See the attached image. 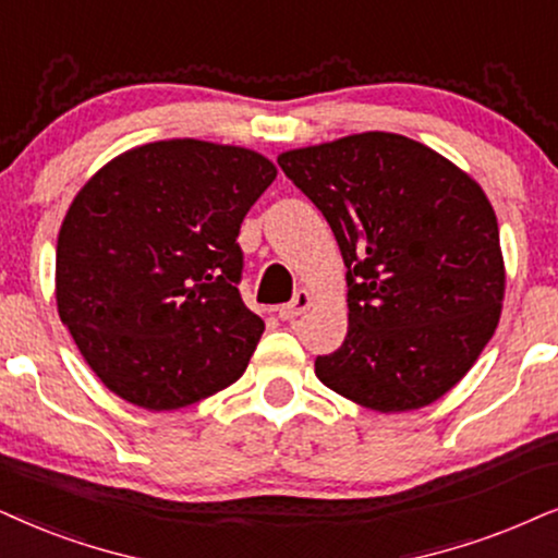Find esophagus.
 <instances>
[{"mask_svg":"<svg viewBox=\"0 0 558 558\" xmlns=\"http://www.w3.org/2000/svg\"><path fill=\"white\" fill-rule=\"evenodd\" d=\"M312 306H314V293L303 288V291L295 293V299L291 303H283V306H278V316H280V319L291 322V319H295V316H301L303 312H306V308H312Z\"/></svg>","mask_w":558,"mask_h":558,"instance_id":"1","label":"esophagus"}]
</instances>
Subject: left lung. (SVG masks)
Instances as JSON below:
<instances>
[{
	"label": "left lung",
	"mask_w": 558,
	"mask_h": 558,
	"mask_svg": "<svg viewBox=\"0 0 558 558\" xmlns=\"http://www.w3.org/2000/svg\"><path fill=\"white\" fill-rule=\"evenodd\" d=\"M278 165L340 244L348 337L316 378L380 414L433 404L478 361L505 301V257L482 185L420 141L352 133Z\"/></svg>",
	"instance_id": "1"
}]
</instances>
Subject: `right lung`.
Here are the masks:
<instances>
[{"label":"right lung","instance_id":"right-lung-1","mask_svg":"<svg viewBox=\"0 0 558 558\" xmlns=\"http://www.w3.org/2000/svg\"><path fill=\"white\" fill-rule=\"evenodd\" d=\"M275 178L255 149L169 138L118 154L74 195L56 306L116 397L172 412L242 378L265 322L239 295L236 236Z\"/></svg>","mask_w":558,"mask_h":558}]
</instances>
